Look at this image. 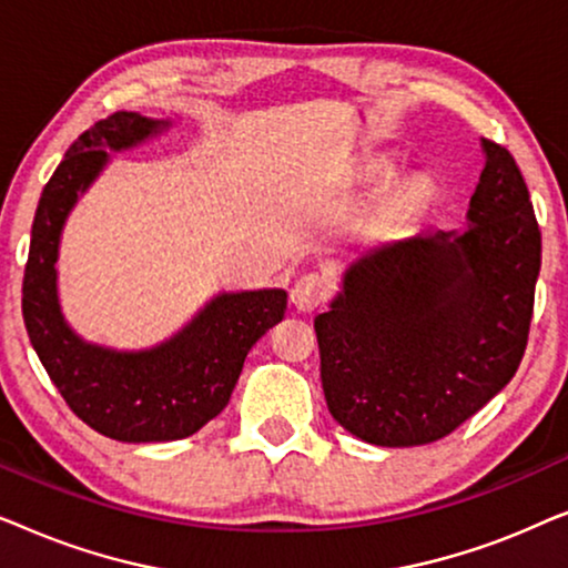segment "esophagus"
Masks as SVG:
<instances>
[{
    "mask_svg": "<svg viewBox=\"0 0 568 568\" xmlns=\"http://www.w3.org/2000/svg\"><path fill=\"white\" fill-rule=\"evenodd\" d=\"M325 282L317 274H305L297 278V284L292 286V305L300 310V313H313L317 305H323L325 302Z\"/></svg>",
    "mask_w": 568,
    "mask_h": 568,
    "instance_id": "34e87169",
    "label": "esophagus"
}]
</instances>
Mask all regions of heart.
Listing matches in <instances>:
<instances>
[{"instance_id": "heart-1", "label": "heart", "mask_w": 568, "mask_h": 568, "mask_svg": "<svg viewBox=\"0 0 568 568\" xmlns=\"http://www.w3.org/2000/svg\"><path fill=\"white\" fill-rule=\"evenodd\" d=\"M432 199H434V185L429 178L424 175L408 178V181H403L398 189L387 196L383 212H379V224L390 232L406 230L414 222H418V216L429 209Z\"/></svg>"}]
</instances>
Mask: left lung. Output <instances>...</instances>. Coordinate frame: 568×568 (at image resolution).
Segmentation results:
<instances>
[{"mask_svg": "<svg viewBox=\"0 0 568 568\" xmlns=\"http://www.w3.org/2000/svg\"><path fill=\"white\" fill-rule=\"evenodd\" d=\"M480 146L468 230L416 232L362 253L315 317L331 416L369 445L447 437L523 362L540 230L515 158L488 139Z\"/></svg>", "mask_w": 568, "mask_h": 568, "instance_id": "8db88e82", "label": "left lung"}]
</instances>
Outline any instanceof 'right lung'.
Instances as JSON below:
<instances>
[{
	"label": "right lung",
	"instance_id": "obj_1",
	"mask_svg": "<svg viewBox=\"0 0 568 568\" xmlns=\"http://www.w3.org/2000/svg\"><path fill=\"white\" fill-rule=\"evenodd\" d=\"M168 126L121 111L69 146L38 201L22 278V317L51 383L84 424L119 442L183 439L222 414L247 352L286 310L284 290L220 292L175 336L139 352L90 344L67 323L57 261L69 212L111 152L139 146Z\"/></svg>",
	"mask_w": 568,
	"mask_h": 568
}]
</instances>
